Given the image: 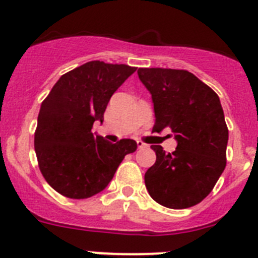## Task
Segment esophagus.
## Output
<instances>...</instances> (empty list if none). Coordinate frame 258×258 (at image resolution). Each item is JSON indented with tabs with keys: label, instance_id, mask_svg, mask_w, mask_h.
I'll list each match as a JSON object with an SVG mask.
<instances>
[{
	"label": "esophagus",
	"instance_id": "obj_1",
	"mask_svg": "<svg viewBox=\"0 0 258 258\" xmlns=\"http://www.w3.org/2000/svg\"><path fill=\"white\" fill-rule=\"evenodd\" d=\"M137 146H138V149H146V147H147V145H146V143H143L142 141H137Z\"/></svg>",
	"mask_w": 258,
	"mask_h": 258
}]
</instances>
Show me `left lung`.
Instances as JSON below:
<instances>
[{"instance_id":"obj_1","label":"left lung","mask_w":258,"mask_h":258,"mask_svg":"<svg viewBox=\"0 0 258 258\" xmlns=\"http://www.w3.org/2000/svg\"><path fill=\"white\" fill-rule=\"evenodd\" d=\"M137 74L154 103L152 132L169 127L177 141L172 154L151 146L156 161L146 172V187L166 208L197 206L226 166L229 131L220 98L188 71L140 68Z\"/></svg>"}]
</instances>
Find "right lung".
I'll use <instances>...</instances> for the list:
<instances>
[{"instance_id":"1","label":"right lung","mask_w":258,"mask_h":258,"mask_svg":"<svg viewBox=\"0 0 258 258\" xmlns=\"http://www.w3.org/2000/svg\"><path fill=\"white\" fill-rule=\"evenodd\" d=\"M136 67L88 61L64 74L41 104L35 133L38 165L47 183L71 199H86L107 187L125 157L137 150L129 138L111 143L93 133L103 122L113 93Z\"/></svg>"}]
</instances>
